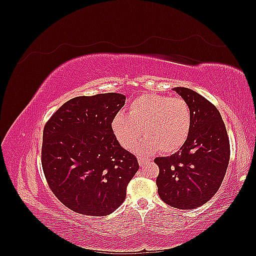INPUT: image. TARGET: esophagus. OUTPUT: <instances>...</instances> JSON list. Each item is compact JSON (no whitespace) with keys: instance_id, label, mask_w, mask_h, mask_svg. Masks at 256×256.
Instances as JSON below:
<instances>
[{"instance_id":"obj_1","label":"esophagus","mask_w":256,"mask_h":256,"mask_svg":"<svg viewBox=\"0 0 256 256\" xmlns=\"http://www.w3.org/2000/svg\"><path fill=\"white\" fill-rule=\"evenodd\" d=\"M138 164H140L141 166H145L146 164H148V162L150 161V159H146V158H143V157H138Z\"/></svg>"}]
</instances>
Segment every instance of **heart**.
Listing matches in <instances>:
<instances>
[{"label": "heart", "mask_w": 256, "mask_h": 256, "mask_svg": "<svg viewBox=\"0 0 256 256\" xmlns=\"http://www.w3.org/2000/svg\"><path fill=\"white\" fill-rule=\"evenodd\" d=\"M111 127L124 148H132L144 129L147 136L138 144V152L160 148L164 152H174L188 140L192 111L182 98L144 94L130 102L127 115L116 114Z\"/></svg>", "instance_id": "1"}]
</instances>
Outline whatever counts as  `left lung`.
Masks as SVG:
<instances>
[{
    "label": "left lung",
    "mask_w": 256,
    "mask_h": 256,
    "mask_svg": "<svg viewBox=\"0 0 256 256\" xmlns=\"http://www.w3.org/2000/svg\"><path fill=\"white\" fill-rule=\"evenodd\" d=\"M188 102L192 128L177 152L158 157V194L177 209L204 205L219 190L230 161V140L218 109L202 95L187 88H173Z\"/></svg>",
    "instance_id": "obj_1"
}]
</instances>
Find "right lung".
Here are the masks:
<instances>
[{"label":"right lung","instance_id":"add662e5","mask_svg":"<svg viewBox=\"0 0 256 256\" xmlns=\"http://www.w3.org/2000/svg\"><path fill=\"white\" fill-rule=\"evenodd\" d=\"M125 102V95L118 92L76 97L46 124L42 148L46 180L54 196L76 212L106 216L126 198L138 164L111 127Z\"/></svg>","mask_w":256,"mask_h":256}]
</instances>
